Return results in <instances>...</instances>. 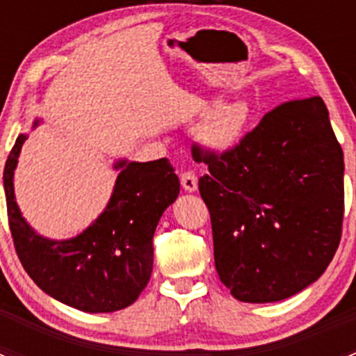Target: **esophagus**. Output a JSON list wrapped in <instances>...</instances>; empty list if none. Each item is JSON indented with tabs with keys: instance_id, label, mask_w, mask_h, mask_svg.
I'll use <instances>...</instances> for the list:
<instances>
[{
	"instance_id": "1",
	"label": "esophagus",
	"mask_w": 356,
	"mask_h": 356,
	"mask_svg": "<svg viewBox=\"0 0 356 356\" xmlns=\"http://www.w3.org/2000/svg\"><path fill=\"white\" fill-rule=\"evenodd\" d=\"M181 184L188 193H195L198 189V177L195 175V172L186 170L181 174Z\"/></svg>"
}]
</instances>
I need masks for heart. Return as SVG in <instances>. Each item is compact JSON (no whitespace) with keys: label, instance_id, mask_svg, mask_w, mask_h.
<instances>
[{"label":"heart","instance_id":"obj_1","mask_svg":"<svg viewBox=\"0 0 356 356\" xmlns=\"http://www.w3.org/2000/svg\"><path fill=\"white\" fill-rule=\"evenodd\" d=\"M253 122V110L246 102L220 106L210 115L201 129V143L210 152L229 153L238 148Z\"/></svg>","mask_w":356,"mask_h":356}]
</instances>
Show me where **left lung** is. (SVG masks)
<instances>
[{
  "label": "left lung",
  "mask_w": 356,
  "mask_h": 356,
  "mask_svg": "<svg viewBox=\"0 0 356 356\" xmlns=\"http://www.w3.org/2000/svg\"><path fill=\"white\" fill-rule=\"evenodd\" d=\"M191 153L208 165L200 195L236 300H286L324 274L341 241L344 161L321 96L275 106L232 152Z\"/></svg>",
  "instance_id": "1"
}]
</instances>
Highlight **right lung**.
Segmentation results:
<instances>
[{"label":"right lung","instance_id":"add662e5","mask_svg":"<svg viewBox=\"0 0 356 356\" xmlns=\"http://www.w3.org/2000/svg\"><path fill=\"white\" fill-rule=\"evenodd\" d=\"M25 139L17 138L3 172L10 231L25 272L46 294L77 310L108 314L132 305L152 275L158 220L179 196L170 161H117L120 174L105 211L82 234L51 241L35 234L17 207L13 170Z\"/></svg>","mask_w":356,"mask_h":356}]
</instances>
